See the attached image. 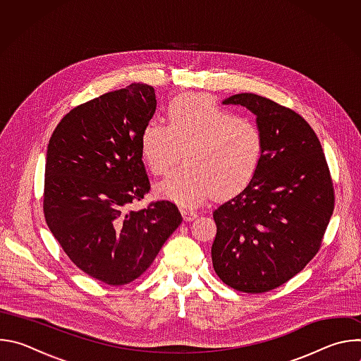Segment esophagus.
I'll use <instances>...</instances> for the list:
<instances>
[{"label":"esophagus","mask_w":361,"mask_h":361,"mask_svg":"<svg viewBox=\"0 0 361 361\" xmlns=\"http://www.w3.org/2000/svg\"><path fill=\"white\" fill-rule=\"evenodd\" d=\"M181 214L185 221H191L197 217V212H194L192 209H181Z\"/></svg>","instance_id":"esophagus-1"}]
</instances>
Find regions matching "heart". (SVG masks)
<instances>
[{"mask_svg": "<svg viewBox=\"0 0 361 361\" xmlns=\"http://www.w3.org/2000/svg\"><path fill=\"white\" fill-rule=\"evenodd\" d=\"M141 157L152 176H164L157 194L184 207L214 191L235 194L251 183L264 156V135L255 121L235 116L205 94H180L167 106V124L149 121L141 130Z\"/></svg>", "mask_w": 361, "mask_h": 361, "instance_id": "1", "label": "heart"}]
</instances>
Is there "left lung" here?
Instances as JSON below:
<instances>
[{
  "instance_id": "obj_1",
  "label": "left lung",
  "mask_w": 361,
  "mask_h": 361,
  "mask_svg": "<svg viewBox=\"0 0 361 361\" xmlns=\"http://www.w3.org/2000/svg\"><path fill=\"white\" fill-rule=\"evenodd\" d=\"M223 102L257 116L264 156L251 183L213 213V267L234 290L266 293L319 252L334 210L333 180L314 130L300 114L252 92Z\"/></svg>"
}]
</instances>
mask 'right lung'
<instances>
[{
    "label": "right lung",
    "instance_id": "obj_1",
    "mask_svg": "<svg viewBox=\"0 0 361 361\" xmlns=\"http://www.w3.org/2000/svg\"><path fill=\"white\" fill-rule=\"evenodd\" d=\"M156 107L154 88L133 82L73 109L48 142L47 226L81 271L109 286L145 273L183 221L169 200L130 210L151 190L140 137Z\"/></svg>",
    "mask_w": 361,
    "mask_h": 361
}]
</instances>
